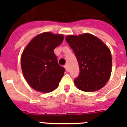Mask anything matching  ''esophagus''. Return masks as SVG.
I'll return each mask as SVG.
<instances>
[{"label":"esophagus","instance_id":"esophagus-1","mask_svg":"<svg viewBox=\"0 0 127 127\" xmlns=\"http://www.w3.org/2000/svg\"><path fill=\"white\" fill-rule=\"evenodd\" d=\"M64 66V68H65V69H66V71H69V67H68V65H67V64H65Z\"/></svg>","mask_w":127,"mask_h":127}]
</instances>
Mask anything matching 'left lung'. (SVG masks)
<instances>
[{
	"label": "left lung",
	"instance_id": "obj_1",
	"mask_svg": "<svg viewBox=\"0 0 127 127\" xmlns=\"http://www.w3.org/2000/svg\"><path fill=\"white\" fill-rule=\"evenodd\" d=\"M66 42L73 50L80 66V74L75 78L77 88L94 92L103 88L112 72V55L103 42L91 34L69 35Z\"/></svg>",
	"mask_w": 127,
	"mask_h": 127
}]
</instances>
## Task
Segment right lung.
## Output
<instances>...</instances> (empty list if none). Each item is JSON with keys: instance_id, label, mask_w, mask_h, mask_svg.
<instances>
[{"instance_id": "1", "label": "right lung", "mask_w": 127, "mask_h": 127, "mask_svg": "<svg viewBox=\"0 0 127 127\" xmlns=\"http://www.w3.org/2000/svg\"><path fill=\"white\" fill-rule=\"evenodd\" d=\"M62 34L43 32L26 46L21 57V66L26 82L39 92L50 93L59 85L65 69L58 63L54 50L63 41Z\"/></svg>"}]
</instances>
